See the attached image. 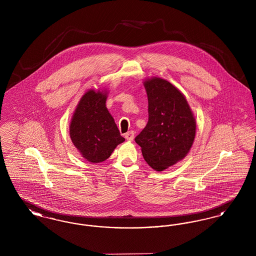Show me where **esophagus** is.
<instances>
[{
  "label": "esophagus",
  "instance_id": "esophagus-1",
  "mask_svg": "<svg viewBox=\"0 0 256 256\" xmlns=\"http://www.w3.org/2000/svg\"><path fill=\"white\" fill-rule=\"evenodd\" d=\"M124 137L128 141H132L134 138V132H128L126 134H124Z\"/></svg>",
  "mask_w": 256,
  "mask_h": 256
}]
</instances>
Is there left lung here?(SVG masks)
Masks as SVG:
<instances>
[{
	"mask_svg": "<svg viewBox=\"0 0 256 256\" xmlns=\"http://www.w3.org/2000/svg\"><path fill=\"white\" fill-rule=\"evenodd\" d=\"M144 86L148 121L135 142L146 163L160 172L187 156L195 139L196 119L184 95L169 82L152 78Z\"/></svg>",
	"mask_w": 256,
	"mask_h": 256,
	"instance_id": "1",
	"label": "left lung"
}]
</instances>
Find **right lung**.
I'll return each mask as SVG.
<instances>
[{
  "label": "right lung",
  "instance_id": "right-lung-1",
  "mask_svg": "<svg viewBox=\"0 0 256 256\" xmlns=\"http://www.w3.org/2000/svg\"><path fill=\"white\" fill-rule=\"evenodd\" d=\"M106 93L89 90L80 98L70 124V137L82 158L91 163L108 158L124 141L106 108Z\"/></svg>",
  "mask_w": 256,
  "mask_h": 256
}]
</instances>
